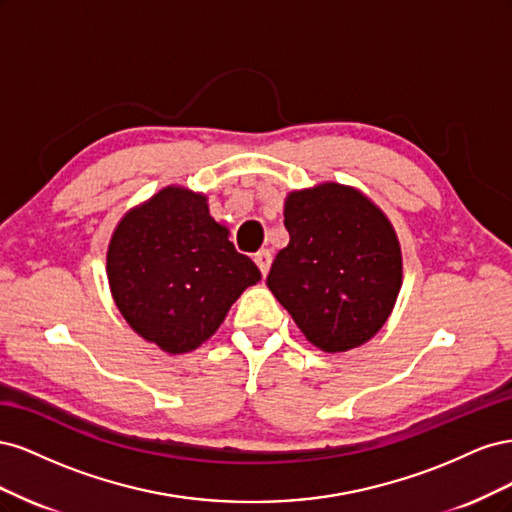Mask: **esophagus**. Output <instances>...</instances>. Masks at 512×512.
<instances>
[{
    "label": "esophagus",
    "mask_w": 512,
    "mask_h": 512,
    "mask_svg": "<svg viewBox=\"0 0 512 512\" xmlns=\"http://www.w3.org/2000/svg\"><path fill=\"white\" fill-rule=\"evenodd\" d=\"M271 260H273V258H271V252H269V250H260V252L254 256V262L258 265L262 277H267L269 267H271Z\"/></svg>",
    "instance_id": "obj_1"
}]
</instances>
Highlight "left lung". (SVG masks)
<instances>
[{
  "label": "left lung",
  "instance_id": "1",
  "mask_svg": "<svg viewBox=\"0 0 512 512\" xmlns=\"http://www.w3.org/2000/svg\"><path fill=\"white\" fill-rule=\"evenodd\" d=\"M290 243L267 286L309 344L346 352L374 337L401 288V247L389 218L359 190L320 183L290 192Z\"/></svg>",
  "mask_w": 512,
  "mask_h": 512
}]
</instances>
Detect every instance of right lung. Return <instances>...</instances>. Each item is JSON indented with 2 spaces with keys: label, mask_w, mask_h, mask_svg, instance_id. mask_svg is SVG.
Returning a JSON list of instances; mask_svg holds the SVG:
<instances>
[{
  "label": "right lung",
  "mask_w": 512,
  "mask_h": 512,
  "mask_svg": "<svg viewBox=\"0 0 512 512\" xmlns=\"http://www.w3.org/2000/svg\"><path fill=\"white\" fill-rule=\"evenodd\" d=\"M106 275L121 316L168 354L207 342L241 292L260 282L258 267L209 215L207 196L177 185L123 215Z\"/></svg>",
  "instance_id": "obj_1"
}]
</instances>
